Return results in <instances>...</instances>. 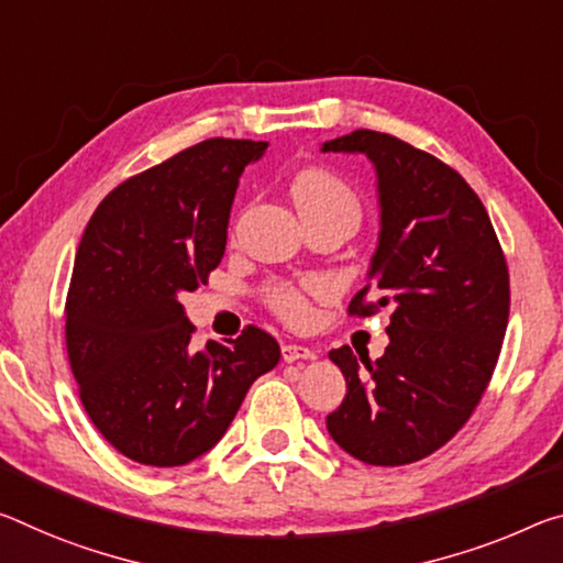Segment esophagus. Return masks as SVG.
<instances>
[{
  "label": "esophagus",
  "mask_w": 563,
  "mask_h": 563,
  "mask_svg": "<svg viewBox=\"0 0 563 563\" xmlns=\"http://www.w3.org/2000/svg\"><path fill=\"white\" fill-rule=\"evenodd\" d=\"M283 361L285 363H296V361H310L313 358V351L306 345H296V343H285L283 347Z\"/></svg>",
  "instance_id": "esophagus-1"
}]
</instances>
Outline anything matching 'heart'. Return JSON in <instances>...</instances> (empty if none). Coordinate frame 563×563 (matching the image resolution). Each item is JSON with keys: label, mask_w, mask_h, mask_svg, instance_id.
Instances as JSON below:
<instances>
[{"label": "heart", "mask_w": 563, "mask_h": 563, "mask_svg": "<svg viewBox=\"0 0 563 563\" xmlns=\"http://www.w3.org/2000/svg\"><path fill=\"white\" fill-rule=\"evenodd\" d=\"M292 200L302 218L308 216H345L353 222L361 220V200L353 187L328 169H306L292 180ZM328 283L313 278L302 285L288 280H273L263 288V298L275 316L290 325H300L310 318L308 292L325 290Z\"/></svg>", "instance_id": "b5f03b06"}]
</instances>
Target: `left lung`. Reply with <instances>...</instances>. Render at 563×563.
<instances>
[{
  "label": "left lung",
  "instance_id": "obj_1",
  "mask_svg": "<svg viewBox=\"0 0 563 563\" xmlns=\"http://www.w3.org/2000/svg\"><path fill=\"white\" fill-rule=\"evenodd\" d=\"M323 153L376 165L378 250L347 313L390 310L380 358L358 365L347 345L328 353L347 386L328 433L371 466H406L461 431L494 376L511 306L506 255L484 202L439 157L376 130L330 140Z\"/></svg>",
  "mask_w": 563,
  "mask_h": 563
}]
</instances>
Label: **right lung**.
<instances>
[{
	"mask_svg": "<svg viewBox=\"0 0 563 563\" xmlns=\"http://www.w3.org/2000/svg\"><path fill=\"white\" fill-rule=\"evenodd\" d=\"M267 142L212 137L132 175L79 240L65 341L79 400L107 441L145 466H183L216 445L255 378L280 361L257 325L192 351L183 292L225 255L245 165Z\"/></svg>",
	"mask_w": 563,
	"mask_h": 563,
	"instance_id": "add662e5",
	"label": "right lung"
}]
</instances>
